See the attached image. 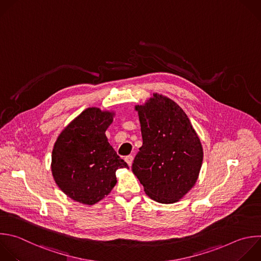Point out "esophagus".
<instances>
[{
	"mask_svg": "<svg viewBox=\"0 0 261 261\" xmlns=\"http://www.w3.org/2000/svg\"><path fill=\"white\" fill-rule=\"evenodd\" d=\"M125 161H126L127 164L131 167V165H132V163H133V155H132V154L126 155V156H125Z\"/></svg>",
	"mask_w": 261,
	"mask_h": 261,
	"instance_id": "esophagus-1",
	"label": "esophagus"
}]
</instances>
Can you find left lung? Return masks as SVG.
Wrapping results in <instances>:
<instances>
[{
  "mask_svg": "<svg viewBox=\"0 0 261 261\" xmlns=\"http://www.w3.org/2000/svg\"><path fill=\"white\" fill-rule=\"evenodd\" d=\"M142 146L132 171L145 194L163 204L175 203L195 186L203 162L201 141L181 108L162 95L137 106Z\"/></svg>",
  "mask_w": 261,
  "mask_h": 261,
  "instance_id": "obj_1",
  "label": "left lung"
}]
</instances>
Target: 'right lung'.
<instances>
[{
	"mask_svg": "<svg viewBox=\"0 0 261 261\" xmlns=\"http://www.w3.org/2000/svg\"><path fill=\"white\" fill-rule=\"evenodd\" d=\"M112 122L113 114L87 109L55 142L51 164L54 180L76 202L87 205L99 202L116 186V171L128 168L105 134Z\"/></svg>",
	"mask_w": 261,
	"mask_h": 261,
	"instance_id": "right-lung-1",
	"label": "right lung"
}]
</instances>
